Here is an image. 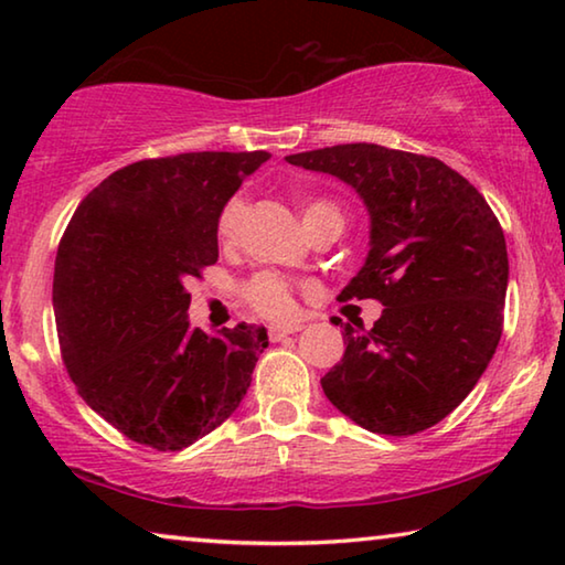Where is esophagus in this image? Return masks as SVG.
I'll return each instance as SVG.
<instances>
[{"mask_svg": "<svg viewBox=\"0 0 565 565\" xmlns=\"http://www.w3.org/2000/svg\"><path fill=\"white\" fill-rule=\"evenodd\" d=\"M303 327L301 323H286V327H279V323H274V327H269V339L271 341H281L284 337H289V333H296L301 331Z\"/></svg>", "mask_w": 565, "mask_h": 565, "instance_id": "obj_1", "label": "esophagus"}]
</instances>
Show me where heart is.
Here are the masks:
<instances>
[{
	"label": "heart",
	"mask_w": 565,
	"mask_h": 565,
	"mask_svg": "<svg viewBox=\"0 0 565 565\" xmlns=\"http://www.w3.org/2000/svg\"><path fill=\"white\" fill-rule=\"evenodd\" d=\"M244 212H246V202L242 196H232L224 204L222 214H218V218H216V234L222 242H232V238H236ZM301 214H303V224H311L313 218L327 216V214L341 216L337 206H333L331 202H321V199H309V202H303ZM246 299L256 311L264 313V317H269V319H286L294 313L291 286L284 279V276L274 274V271H264L259 276H254V279L246 284Z\"/></svg>",
	"instance_id": "b5f03b06"
}]
</instances>
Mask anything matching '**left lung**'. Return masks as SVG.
<instances>
[{
	"instance_id": "1",
	"label": "left lung",
	"mask_w": 565,
	"mask_h": 565,
	"mask_svg": "<svg viewBox=\"0 0 565 565\" xmlns=\"http://www.w3.org/2000/svg\"><path fill=\"white\" fill-rule=\"evenodd\" d=\"M286 161L356 189L369 254L339 299L386 306L374 329L343 323L347 351L321 379L323 394L366 431H426L471 394L501 341L509 254L499 218L436 157L339 145Z\"/></svg>"
}]
</instances>
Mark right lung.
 <instances>
[{"mask_svg": "<svg viewBox=\"0 0 565 565\" xmlns=\"http://www.w3.org/2000/svg\"><path fill=\"white\" fill-rule=\"evenodd\" d=\"M269 157L137 161L92 189L66 226L52 289L62 359L79 396L131 441L181 451L252 386L266 329H191L186 284L216 264V218Z\"/></svg>", "mask_w": 565, "mask_h": 565, "instance_id": "add662e5", "label": "right lung"}]
</instances>
